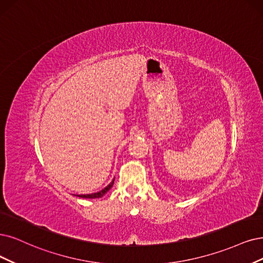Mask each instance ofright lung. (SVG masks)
<instances>
[{
    "label": "right lung",
    "instance_id": "right-lung-1",
    "mask_svg": "<svg viewBox=\"0 0 263 263\" xmlns=\"http://www.w3.org/2000/svg\"><path fill=\"white\" fill-rule=\"evenodd\" d=\"M114 182H115V179L112 180V182L109 184V185H107L104 190H102V191H100V192H97V193H94V194H86V195H78V196L82 197V198H100V197L104 196L105 194L112 187Z\"/></svg>",
    "mask_w": 263,
    "mask_h": 263
}]
</instances>
